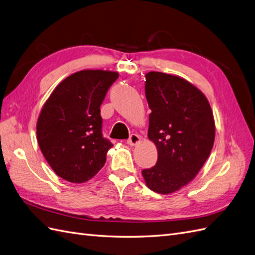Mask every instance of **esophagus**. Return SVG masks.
Instances as JSON below:
<instances>
[{"label": "esophagus", "mask_w": 255, "mask_h": 255, "mask_svg": "<svg viewBox=\"0 0 255 255\" xmlns=\"http://www.w3.org/2000/svg\"><path fill=\"white\" fill-rule=\"evenodd\" d=\"M139 142H140V136L138 134H135V133L130 134L129 139L127 140V143L130 145H135V144H138Z\"/></svg>", "instance_id": "1"}]
</instances>
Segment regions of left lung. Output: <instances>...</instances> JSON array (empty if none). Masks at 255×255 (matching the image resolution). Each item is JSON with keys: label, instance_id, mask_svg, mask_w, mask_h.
<instances>
[{"label": "left lung", "instance_id": "left-lung-1", "mask_svg": "<svg viewBox=\"0 0 255 255\" xmlns=\"http://www.w3.org/2000/svg\"><path fill=\"white\" fill-rule=\"evenodd\" d=\"M145 80L152 111L147 135L157 147L158 158L142 175L149 190L171 194L196 177L211 153L212 110L205 95L184 78L148 72Z\"/></svg>", "mask_w": 255, "mask_h": 255}]
</instances>
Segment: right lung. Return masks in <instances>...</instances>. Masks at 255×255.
<instances>
[{
  "label": "right lung",
  "instance_id": "1",
  "mask_svg": "<svg viewBox=\"0 0 255 255\" xmlns=\"http://www.w3.org/2000/svg\"><path fill=\"white\" fill-rule=\"evenodd\" d=\"M119 73L83 70L63 80L38 116L37 142L51 169L72 183H84L106 164L113 146L103 138L100 106Z\"/></svg>",
  "mask_w": 255,
  "mask_h": 255
}]
</instances>
